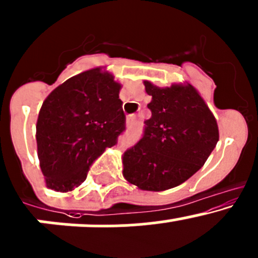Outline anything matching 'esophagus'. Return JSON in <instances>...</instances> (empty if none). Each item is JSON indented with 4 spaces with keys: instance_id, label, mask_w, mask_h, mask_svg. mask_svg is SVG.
Instances as JSON below:
<instances>
[{
    "instance_id": "1",
    "label": "esophagus",
    "mask_w": 258,
    "mask_h": 258,
    "mask_svg": "<svg viewBox=\"0 0 258 258\" xmlns=\"http://www.w3.org/2000/svg\"><path fill=\"white\" fill-rule=\"evenodd\" d=\"M135 122H136V117H135V116H128V117H127L126 124L128 127H132L135 124Z\"/></svg>"
}]
</instances>
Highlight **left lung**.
Masks as SVG:
<instances>
[{
	"mask_svg": "<svg viewBox=\"0 0 258 258\" xmlns=\"http://www.w3.org/2000/svg\"><path fill=\"white\" fill-rule=\"evenodd\" d=\"M152 116L140 142L122 156V174L141 190L162 191L188 180L219 141L215 116L190 84L158 88L145 80Z\"/></svg>",
	"mask_w": 258,
	"mask_h": 258,
	"instance_id": "8db88e82",
	"label": "left lung"
}]
</instances>
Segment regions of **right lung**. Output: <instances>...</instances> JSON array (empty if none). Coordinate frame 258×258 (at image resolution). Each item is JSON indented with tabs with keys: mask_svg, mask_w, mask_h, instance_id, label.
<instances>
[{
	"mask_svg": "<svg viewBox=\"0 0 258 258\" xmlns=\"http://www.w3.org/2000/svg\"><path fill=\"white\" fill-rule=\"evenodd\" d=\"M121 84L102 68L72 77L48 95L37 120V150L45 185L68 193L124 130Z\"/></svg>",
	"mask_w": 258,
	"mask_h": 258,
	"instance_id": "obj_1",
	"label": "right lung"
}]
</instances>
